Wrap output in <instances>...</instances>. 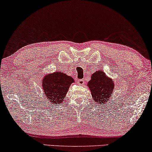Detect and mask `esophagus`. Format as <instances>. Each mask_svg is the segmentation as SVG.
Instances as JSON below:
<instances>
[{
	"label": "esophagus",
	"instance_id": "obj_1",
	"mask_svg": "<svg viewBox=\"0 0 152 152\" xmlns=\"http://www.w3.org/2000/svg\"><path fill=\"white\" fill-rule=\"evenodd\" d=\"M77 83H78V84H80V85H84V84H85V81L83 80H79L78 81H77Z\"/></svg>",
	"mask_w": 152,
	"mask_h": 152
}]
</instances>
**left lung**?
Listing matches in <instances>:
<instances>
[{"label":"left lung","instance_id":"left-lung-1","mask_svg":"<svg viewBox=\"0 0 152 152\" xmlns=\"http://www.w3.org/2000/svg\"><path fill=\"white\" fill-rule=\"evenodd\" d=\"M93 99L99 104L107 102L113 92L114 82L102 70H98L91 75L88 83Z\"/></svg>","mask_w":152,"mask_h":152}]
</instances>
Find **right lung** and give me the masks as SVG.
I'll return each mask as SVG.
<instances>
[{
  "instance_id": "right-lung-1",
  "label": "right lung",
  "mask_w": 152,
  "mask_h": 152,
  "mask_svg": "<svg viewBox=\"0 0 152 152\" xmlns=\"http://www.w3.org/2000/svg\"><path fill=\"white\" fill-rule=\"evenodd\" d=\"M73 78L61 72H55L45 75L42 80L45 96L52 104H61L64 102Z\"/></svg>"
}]
</instances>
